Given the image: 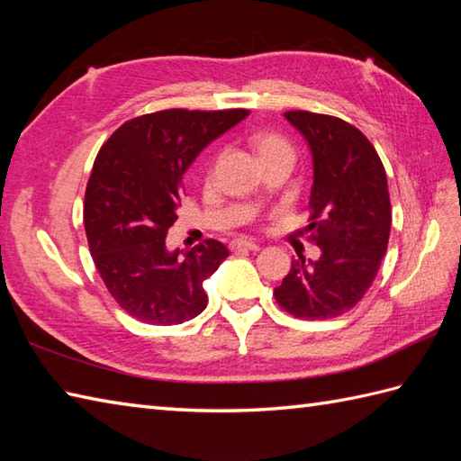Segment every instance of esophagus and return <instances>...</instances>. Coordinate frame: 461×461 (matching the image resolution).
Segmentation results:
<instances>
[{
    "label": "esophagus",
    "instance_id": "esophagus-1",
    "mask_svg": "<svg viewBox=\"0 0 461 461\" xmlns=\"http://www.w3.org/2000/svg\"><path fill=\"white\" fill-rule=\"evenodd\" d=\"M230 248H231L233 251H240V249L258 251V249H259L258 243H256V241H249V240H233V241L230 243Z\"/></svg>",
    "mask_w": 461,
    "mask_h": 461
}]
</instances>
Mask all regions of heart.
I'll return each instance as SVG.
<instances>
[{
  "mask_svg": "<svg viewBox=\"0 0 461 461\" xmlns=\"http://www.w3.org/2000/svg\"><path fill=\"white\" fill-rule=\"evenodd\" d=\"M253 146H256V150L259 154L261 160L271 158V156H277V154H293L291 150V144L283 139V136L276 134V132H259L253 136ZM208 180H212L213 176V164L208 168Z\"/></svg>",
  "mask_w": 461,
  "mask_h": 461,
  "instance_id": "obj_1",
  "label": "heart"
}]
</instances>
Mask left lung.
<instances>
[{"label": "left lung", "instance_id": "8db88e82", "mask_svg": "<svg viewBox=\"0 0 461 461\" xmlns=\"http://www.w3.org/2000/svg\"><path fill=\"white\" fill-rule=\"evenodd\" d=\"M312 152L307 241L321 258L293 259L273 291L277 305L305 321L335 319L365 297L388 248L393 208L375 146L339 116L287 111Z\"/></svg>", "mask_w": 461, "mask_h": 461}]
</instances>
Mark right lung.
I'll list each match as a JSON object with an SVG mask.
<instances>
[{
    "instance_id": "right-lung-1",
    "label": "right lung",
    "mask_w": 461,
    "mask_h": 461,
    "mask_svg": "<svg viewBox=\"0 0 461 461\" xmlns=\"http://www.w3.org/2000/svg\"><path fill=\"white\" fill-rule=\"evenodd\" d=\"M248 109H168L119 126L96 154L83 221L96 269L119 307L146 325H180L208 305L203 281L230 256L218 240L166 251L182 174Z\"/></svg>"
}]
</instances>
